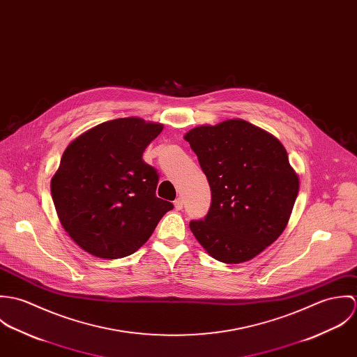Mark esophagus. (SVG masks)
Returning a JSON list of instances; mask_svg holds the SVG:
<instances>
[{
	"mask_svg": "<svg viewBox=\"0 0 357 357\" xmlns=\"http://www.w3.org/2000/svg\"><path fill=\"white\" fill-rule=\"evenodd\" d=\"M183 204H184L183 198H177V199L174 201V207H176V210H181V208H183Z\"/></svg>",
	"mask_w": 357,
	"mask_h": 357,
	"instance_id": "esophagus-1",
	"label": "esophagus"
}]
</instances>
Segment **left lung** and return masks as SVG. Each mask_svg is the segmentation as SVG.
<instances>
[{
    "label": "left lung",
    "mask_w": 357,
    "mask_h": 357,
    "mask_svg": "<svg viewBox=\"0 0 357 357\" xmlns=\"http://www.w3.org/2000/svg\"><path fill=\"white\" fill-rule=\"evenodd\" d=\"M184 139L211 191L207 215L190 222L192 234L221 262L255 258L282 235L298 195V176L286 149L243 119L198 126Z\"/></svg>",
    "instance_id": "8db88e82"
}]
</instances>
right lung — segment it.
<instances>
[{"mask_svg":"<svg viewBox=\"0 0 357 357\" xmlns=\"http://www.w3.org/2000/svg\"><path fill=\"white\" fill-rule=\"evenodd\" d=\"M162 123L102 122L73 140L51 180L59 220L70 238L99 258L137 252L173 204L155 195L159 176L143 153Z\"/></svg>","mask_w":357,"mask_h":357,"instance_id":"1","label":"right lung"}]
</instances>
